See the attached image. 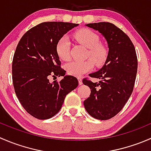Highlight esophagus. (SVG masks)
I'll list each match as a JSON object with an SVG mask.
<instances>
[{
	"mask_svg": "<svg viewBox=\"0 0 151 151\" xmlns=\"http://www.w3.org/2000/svg\"><path fill=\"white\" fill-rule=\"evenodd\" d=\"M77 80H78L79 85L83 84V80H82V78H80V77H78V78H77Z\"/></svg>",
	"mask_w": 151,
	"mask_h": 151,
	"instance_id": "esophagus-1",
	"label": "esophagus"
}]
</instances>
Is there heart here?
I'll list each match as a JSON object with an SVG mask.
<instances>
[{
    "label": "heart",
    "mask_w": 151,
    "mask_h": 151,
    "mask_svg": "<svg viewBox=\"0 0 151 151\" xmlns=\"http://www.w3.org/2000/svg\"><path fill=\"white\" fill-rule=\"evenodd\" d=\"M73 38L77 42L88 48L86 56L92 59L96 66L102 64L107 56V51L104 45L99 43L100 39L98 34L89 29H82L73 34ZM71 43L66 36L59 39L56 45V52L60 59L67 60L70 58ZM93 67V63L90 59L85 60H72L65 65L67 73L75 77L82 75L91 71Z\"/></svg>",
    "instance_id": "1"
}]
</instances>
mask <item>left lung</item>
Segmentation results:
<instances>
[{
    "instance_id": "left-lung-1",
    "label": "left lung",
    "mask_w": 151,
    "mask_h": 151,
    "mask_svg": "<svg viewBox=\"0 0 151 151\" xmlns=\"http://www.w3.org/2000/svg\"><path fill=\"white\" fill-rule=\"evenodd\" d=\"M86 26L101 33L109 47L105 64L98 71L89 74L100 81L83 80V84L91 89L90 96L84 101L85 109L93 118L105 121L115 116L132 95L137 71V57L129 36L114 24L101 22Z\"/></svg>"
}]
</instances>
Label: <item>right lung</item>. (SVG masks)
<instances>
[{
    "instance_id": "1",
    "label": "right lung",
    "mask_w": 151,
    "mask_h": 151,
    "mask_svg": "<svg viewBox=\"0 0 151 151\" xmlns=\"http://www.w3.org/2000/svg\"><path fill=\"white\" fill-rule=\"evenodd\" d=\"M78 24L42 22L28 30L18 43L12 61L15 93L24 109L34 118L49 119L59 112L66 96L75 89L78 80L65 76L66 71L56 52V45ZM63 76L60 81L48 78Z\"/></svg>"
}]
</instances>
